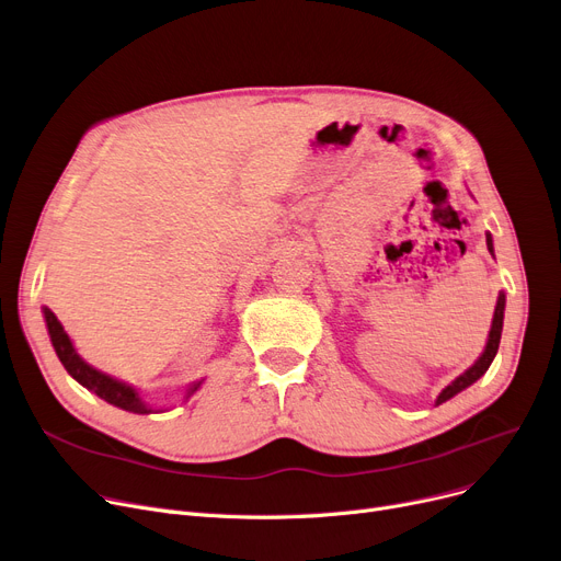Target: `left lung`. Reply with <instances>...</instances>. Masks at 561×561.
I'll return each instance as SVG.
<instances>
[{"label": "left lung", "mask_w": 561, "mask_h": 561, "mask_svg": "<svg viewBox=\"0 0 561 561\" xmlns=\"http://www.w3.org/2000/svg\"><path fill=\"white\" fill-rule=\"evenodd\" d=\"M486 244H489V251L493 253V239H491V237H486ZM502 319H504V295L500 291L497 306H495V312H493V324H491V333H489V342H486V350H484V354L479 356V360H477L470 369H466L459 379L451 381V383H449V386L438 394L436 404L447 402L449 397H455V394H457V392H461L463 388L472 386L479 377H484V375H486V369H489V365L493 363V358H495V354H497V346H500Z\"/></svg>", "instance_id": "8db88e82"}]
</instances>
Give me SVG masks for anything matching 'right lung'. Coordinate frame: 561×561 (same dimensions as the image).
<instances>
[{
  "mask_svg": "<svg viewBox=\"0 0 561 561\" xmlns=\"http://www.w3.org/2000/svg\"><path fill=\"white\" fill-rule=\"evenodd\" d=\"M43 314H45V322H47V331H49V340H51V346H55V352L59 356V360L64 363V367L68 369V375L82 383L84 388L93 390L98 397H102L104 402H110L123 411H129V413H152V409H148L144 402L139 392L131 388V386H125L112 377L102 375V371L93 369L89 363H84L82 358H79V354L75 352V346L68 337V333L64 331L61 322L57 319V314L51 312L49 308H43ZM201 381H196L194 386H190V390H186V397H192L196 390H198Z\"/></svg>",
  "mask_w": 561,
  "mask_h": 561,
  "instance_id": "right-lung-1",
  "label": "right lung"
}]
</instances>
